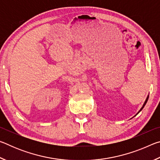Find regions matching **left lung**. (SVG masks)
Here are the masks:
<instances>
[{
	"instance_id": "left-lung-1",
	"label": "left lung",
	"mask_w": 160,
	"mask_h": 160,
	"mask_svg": "<svg viewBox=\"0 0 160 160\" xmlns=\"http://www.w3.org/2000/svg\"><path fill=\"white\" fill-rule=\"evenodd\" d=\"M148 98H149V95L148 96V97H147V99H146V100H145V103H144V104H143V105H142V108H141V109H140V111H139V112H138V113L140 112H141V110L143 109V108H144V107H145V105L146 104V103H147V102H148ZM138 113H137V114H138ZM136 114V115H137Z\"/></svg>"
}]
</instances>
